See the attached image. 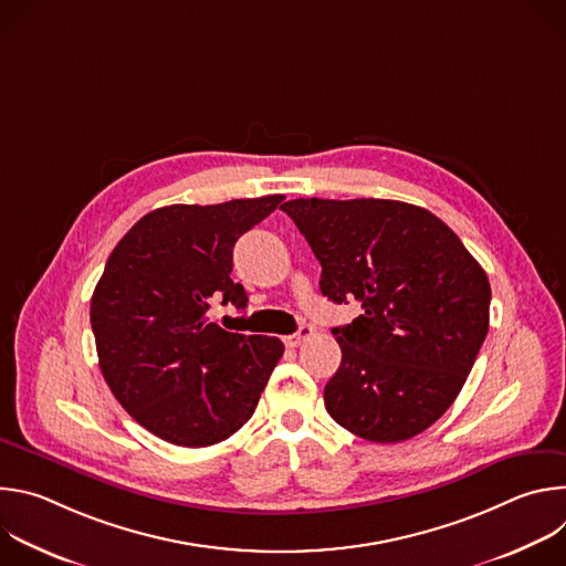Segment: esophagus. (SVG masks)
<instances>
[{
	"instance_id": "esophagus-1",
	"label": "esophagus",
	"mask_w": 566,
	"mask_h": 566,
	"mask_svg": "<svg viewBox=\"0 0 566 566\" xmlns=\"http://www.w3.org/2000/svg\"><path fill=\"white\" fill-rule=\"evenodd\" d=\"M313 336V327H308V325H302L293 336H286L284 338V343L289 345V347H300L304 340H308Z\"/></svg>"
}]
</instances>
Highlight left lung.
<instances>
[{
	"label": "left lung",
	"mask_w": 566,
	"mask_h": 566,
	"mask_svg": "<svg viewBox=\"0 0 566 566\" xmlns=\"http://www.w3.org/2000/svg\"><path fill=\"white\" fill-rule=\"evenodd\" d=\"M282 210L322 266L319 291L363 313L334 327L343 360L332 419L374 443L428 430L459 396L489 334L491 284L426 208L389 199H293Z\"/></svg>",
	"instance_id": "1"
}]
</instances>
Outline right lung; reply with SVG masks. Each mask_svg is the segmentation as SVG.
<instances>
[{"label": "right lung", "mask_w": 566, "mask_h": 566, "mask_svg": "<svg viewBox=\"0 0 566 566\" xmlns=\"http://www.w3.org/2000/svg\"><path fill=\"white\" fill-rule=\"evenodd\" d=\"M282 195L147 212L112 251L92 295L101 371L129 417L175 446L206 448L244 426L284 354L280 338L230 334L212 300L247 308L234 241Z\"/></svg>", "instance_id": "add662e5"}]
</instances>
